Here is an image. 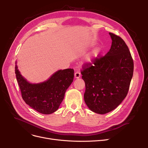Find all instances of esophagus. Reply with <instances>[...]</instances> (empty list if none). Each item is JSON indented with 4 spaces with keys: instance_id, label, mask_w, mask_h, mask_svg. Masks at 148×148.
I'll list each match as a JSON object with an SVG mask.
<instances>
[{
    "instance_id": "esophagus-1",
    "label": "esophagus",
    "mask_w": 148,
    "mask_h": 148,
    "mask_svg": "<svg viewBox=\"0 0 148 148\" xmlns=\"http://www.w3.org/2000/svg\"><path fill=\"white\" fill-rule=\"evenodd\" d=\"M80 76H81L80 73H79V71H77V72L75 73V74H74V77H75V79H79V78H80Z\"/></svg>"
}]
</instances>
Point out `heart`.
<instances>
[{
	"label": "heart",
	"mask_w": 148,
	"mask_h": 148,
	"mask_svg": "<svg viewBox=\"0 0 148 148\" xmlns=\"http://www.w3.org/2000/svg\"><path fill=\"white\" fill-rule=\"evenodd\" d=\"M99 51V50L98 49H96L95 50H94V51H93V53H92V56H89L86 59V60L88 62H90L91 60H92V56H95V54H97Z\"/></svg>",
	"instance_id": "obj_1"
}]
</instances>
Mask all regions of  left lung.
<instances>
[{
    "label": "left lung",
    "instance_id": "8db88e82",
    "mask_svg": "<svg viewBox=\"0 0 148 148\" xmlns=\"http://www.w3.org/2000/svg\"><path fill=\"white\" fill-rule=\"evenodd\" d=\"M112 42L106 55L83 67L84 102L89 109L104 114L117 107L126 97L133 75L134 63L122 39L109 33Z\"/></svg>",
    "mask_w": 148,
    "mask_h": 148
}]
</instances>
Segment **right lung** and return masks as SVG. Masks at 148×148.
I'll return each mask as SVG.
<instances>
[{
    "label": "right lung",
    "mask_w": 148,
    "mask_h": 148,
    "mask_svg": "<svg viewBox=\"0 0 148 148\" xmlns=\"http://www.w3.org/2000/svg\"><path fill=\"white\" fill-rule=\"evenodd\" d=\"M15 73L23 100L38 112L49 114L56 112L63 101L65 92L74 79L73 69H60L47 80L32 83L23 77L15 62Z\"/></svg>",
    "instance_id": "add662e5"
}]
</instances>
